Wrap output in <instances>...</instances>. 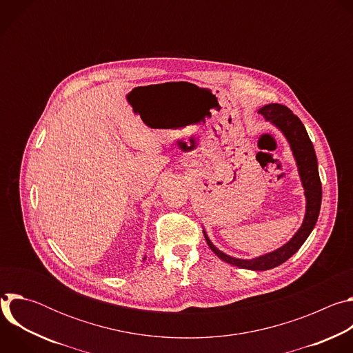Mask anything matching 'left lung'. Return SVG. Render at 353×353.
Wrapping results in <instances>:
<instances>
[{"mask_svg":"<svg viewBox=\"0 0 353 353\" xmlns=\"http://www.w3.org/2000/svg\"><path fill=\"white\" fill-rule=\"evenodd\" d=\"M259 113L265 119V121H270L283 134V137L286 138L290 146L293 158L296 161L297 172L300 176L301 187H303L305 196H306V212H305L303 223H301V226L293 234V237L288 243H285L282 247L271 251V253H267L264 256L251 259V260L236 259L225 254L223 251H221L218 247L214 245V243L210 240L205 230H204V236L210 248L225 263L236 265L239 268L251 270V271H267L289 260L310 236L319 219L323 191H321V181L319 174V163L314 152V146L309 138V134L303 123L299 120L297 116L292 113L290 109L278 103L265 105L259 110Z\"/></svg>","mask_w":353,"mask_h":353,"instance_id":"8db88e82","label":"left lung"}]
</instances>
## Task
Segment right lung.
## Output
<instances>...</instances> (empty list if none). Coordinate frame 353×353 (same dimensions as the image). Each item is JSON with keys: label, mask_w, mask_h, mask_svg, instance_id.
Here are the masks:
<instances>
[{"label": "right lung", "mask_w": 353, "mask_h": 353, "mask_svg": "<svg viewBox=\"0 0 353 353\" xmlns=\"http://www.w3.org/2000/svg\"><path fill=\"white\" fill-rule=\"evenodd\" d=\"M145 260H146V256H145V257H143V261H145Z\"/></svg>", "instance_id": "add662e5"}]
</instances>
